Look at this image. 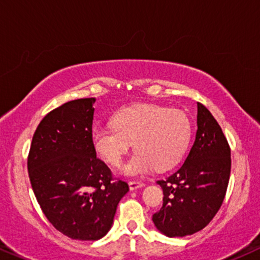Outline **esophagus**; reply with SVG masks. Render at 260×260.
<instances>
[{
  "label": "esophagus",
  "instance_id": "esophagus-1",
  "mask_svg": "<svg viewBox=\"0 0 260 260\" xmlns=\"http://www.w3.org/2000/svg\"><path fill=\"white\" fill-rule=\"evenodd\" d=\"M129 189L131 190H134V189H138V188H141V187L145 186V183L144 182H140V181H129Z\"/></svg>",
  "mask_w": 260,
  "mask_h": 260
}]
</instances>
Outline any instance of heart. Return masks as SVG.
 Returning <instances> with one entry per match:
<instances>
[{
	"label": "heart",
	"mask_w": 260,
	"mask_h": 260,
	"mask_svg": "<svg viewBox=\"0 0 260 260\" xmlns=\"http://www.w3.org/2000/svg\"><path fill=\"white\" fill-rule=\"evenodd\" d=\"M114 127L92 132V145L108 164L119 167L132 143L137 151L124 166V173L138 176L153 169L167 170L181 159L190 136V123L181 110L138 104L113 117Z\"/></svg>",
	"instance_id": "obj_1"
}]
</instances>
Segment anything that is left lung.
<instances>
[{
    "label": "left lung",
    "mask_w": 260,
    "mask_h": 260,
    "mask_svg": "<svg viewBox=\"0 0 260 260\" xmlns=\"http://www.w3.org/2000/svg\"><path fill=\"white\" fill-rule=\"evenodd\" d=\"M196 139L185 162L157 183L163 206L152 216L159 232L170 238L202 231L221 208L231 176V147L208 108L198 103Z\"/></svg>",
    "instance_id": "obj_1"
}]
</instances>
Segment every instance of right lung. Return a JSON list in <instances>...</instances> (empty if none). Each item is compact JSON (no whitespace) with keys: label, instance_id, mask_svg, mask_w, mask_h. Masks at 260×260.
<instances>
[{"label":"right lung","instance_id":"right-lung-1","mask_svg":"<svg viewBox=\"0 0 260 260\" xmlns=\"http://www.w3.org/2000/svg\"><path fill=\"white\" fill-rule=\"evenodd\" d=\"M94 102L74 100L45 115L27 157L29 181L45 217L63 235L83 241L109 232L117 204L129 189L96 157Z\"/></svg>","mask_w":260,"mask_h":260}]
</instances>
